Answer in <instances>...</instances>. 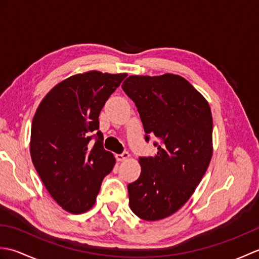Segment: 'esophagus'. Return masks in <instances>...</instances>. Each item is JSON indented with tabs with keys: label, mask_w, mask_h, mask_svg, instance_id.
I'll return each instance as SVG.
<instances>
[{
	"label": "esophagus",
	"mask_w": 259,
	"mask_h": 259,
	"mask_svg": "<svg viewBox=\"0 0 259 259\" xmlns=\"http://www.w3.org/2000/svg\"><path fill=\"white\" fill-rule=\"evenodd\" d=\"M130 157V155L128 152H122V153H119V155H115V159H117L118 161H124L126 160Z\"/></svg>",
	"instance_id": "34e87169"
}]
</instances>
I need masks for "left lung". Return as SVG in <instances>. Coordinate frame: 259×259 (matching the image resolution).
<instances>
[{"mask_svg": "<svg viewBox=\"0 0 259 259\" xmlns=\"http://www.w3.org/2000/svg\"><path fill=\"white\" fill-rule=\"evenodd\" d=\"M122 89L136 104L145 140L156 137L155 157H139L140 177L128 185L130 209L145 221H160L189 199L212 155L208 102L180 75H131Z\"/></svg>", "mask_w": 259, "mask_h": 259, "instance_id": "1", "label": "left lung"}]
</instances>
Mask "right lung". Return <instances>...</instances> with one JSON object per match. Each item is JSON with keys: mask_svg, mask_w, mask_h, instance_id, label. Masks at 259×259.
Here are the masks:
<instances>
[{"mask_svg": "<svg viewBox=\"0 0 259 259\" xmlns=\"http://www.w3.org/2000/svg\"><path fill=\"white\" fill-rule=\"evenodd\" d=\"M125 76L99 71L70 76L48 93L33 118V164L49 194L69 212L95 205L114 166L113 155L103 148L99 114Z\"/></svg>", "mask_w": 259, "mask_h": 259, "instance_id": "right-lung-1", "label": "right lung"}]
</instances>
